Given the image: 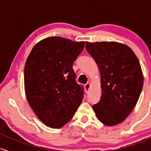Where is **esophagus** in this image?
<instances>
[{"mask_svg": "<svg viewBox=\"0 0 151 151\" xmlns=\"http://www.w3.org/2000/svg\"><path fill=\"white\" fill-rule=\"evenodd\" d=\"M90 88H91V83H87L85 85V89H86V91H89Z\"/></svg>", "mask_w": 151, "mask_h": 151, "instance_id": "obj_1", "label": "esophagus"}]
</instances>
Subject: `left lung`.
I'll list each match as a JSON object with an SVG mask.
<instances>
[{
	"label": "left lung",
	"mask_w": 151,
	"mask_h": 151,
	"mask_svg": "<svg viewBox=\"0 0 151 151\" xmlns=\"http://www.w3.org/2000/svg\"><path fill=\"white\" fill-rule=\"evenodd\" d=\"M101 73L102 95L93 106L97 118L107 126L126 119L140 97L143 75L139 60L126 44L114 41L86 42Z\"/></svg>",
	"instance_id": "8db88e82"
}]
</instances>
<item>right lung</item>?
Instances as JSON below:
<instances>
[{"mask_svg": "<svg viewBox=\"0 0 151 151\" xmlns=\"http://www.w3.org/2000/svg\"><path fill=\"white\" fill-rule=\"evenodd\" d=\"M85 41L54 36L35 45L27 58L24 86L27 101L45 126L60 128L70 121L83 98L76 81L74 60Z\"/></svg>", "mask_w": 151, "mask_h": 151, "instance_id": "right-lung-1", "label": "right lung"}]
</instances>
